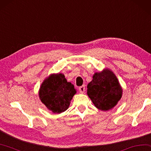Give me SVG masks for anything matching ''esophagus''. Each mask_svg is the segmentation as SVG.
Here are the masks:
<instances>
[{"label": "esophagus", "mask_w": 151, "mask_h": 151, "mask_svg": "<svg viewBox=\"0 0 151 151\" xmlns=\"http://www.w3.org/2000/svg\"><path fill=\"white\" fill-rule=\"evenodd\" d=\"M85 91V86H80L79 87V92H80L81 93H84Z\"/></svg>", "instance_id": "esophagus-1"}]
</instances>
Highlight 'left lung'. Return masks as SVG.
I'll use <instances>...</instances> for the list:
<instances>
[{
	"label": "left lung",
	"instance_id": "obj_1",
	"mask_svg": "<svg viewBox=\"0 0 151 151\" xmlns=\"http://www.w3.org/2000/svg\"><path fill=\"white\" fill-rule=\"evenodd\" d=\"M123 94V89L113 71L106 68L96 72L87 85V95L96 108L101 111L113 109Z\"/></svg>",
	"mask_w": 151,
	"mask_h": 151
}]
</instances>
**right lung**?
Here are the masks:
<instances>
[{
  "label": "right lung",
  "mask_w": 151,
  "mask_h": 151,
  "mask_svg": "<svg viewBox=\"0 0 151 151\" xmlns=\"http://www.w3.org/2000/svg\"><path fill=\"white\" fill-rule=\"evenodd\" d=\"M76 93L74 85L67 82L63 74L53 73L43 81L38 95L49 110L54 114H61L68 108Z\"/></svg>",
  "instance_id": "add662e5"
}]
</instances>
